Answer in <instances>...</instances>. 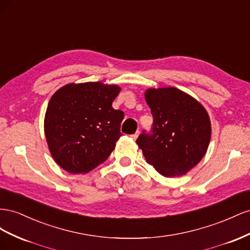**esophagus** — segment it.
I'll return each mask as SVG.
<instances>
[{"instance_id": "obj_1", "label": "esophagus", "mask_w": 250, "mask_h": 250, "mask_svg": "<svg viewBox=\"0 0 250 250\" xmlns=\"http://www.w3.org/2000/svg\"><path fill=\"white\" fill-rule=\"evenodd\" d=\"M138 136H139V131H137L136 133H135V134H133L131 137H132V139H134V140H136V139L138 138Z\"/></svg>"}]
</instances>
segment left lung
<instances>
[{"label":"left lung","mask_w":250,"mask_h":250,"mask_svg":"<svg viewBox=\"0 0 250 250\" xmlns=\"http://www.w3.org/2000/svg\"><path fill=\"white\" fill-rule=\"evenodd\" d=\"M145 98L154 117L153 134L136 144L160 175L183 176L206 154L211 137L208 111L200 102L175 87L148 88Z\"/></svg>","instance_id":"8db88e82"}]
</instances>
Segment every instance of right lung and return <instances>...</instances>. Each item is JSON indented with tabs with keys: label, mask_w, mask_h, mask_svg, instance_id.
I'll list each match as a JSON object with an SVG mask.
<instances>
[{
	"label": "right lung",
	"mask_w": 250,
	"mask_h": 250,
	"mask_svg": "<svg viewBox=\"0 0 250 250\" xmlns=\"http://www.w3.org/2000/svg\"><path fill=\"white\" fill-rule=\"evenodd\" d=\"M120 90L102 82L71 83L50 98L44 119L46 141L54 161L68 173H88L113 152L125 116L112 106Z\"/></svg>",
	"instance_id": "add662e5"
}]
</instances>
